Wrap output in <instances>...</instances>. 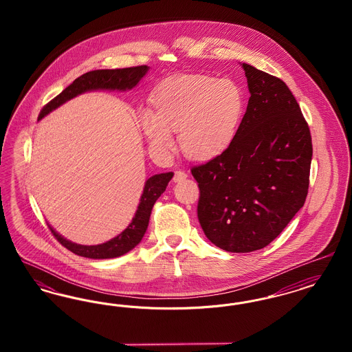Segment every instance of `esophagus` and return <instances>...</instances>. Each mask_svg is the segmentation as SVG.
<instances>
[{
	"mask_svg": "<svg viewBox=\"0 0 352 352\" xmlns=\"http://www.w3.org/2000/svg\"><path fill=\"white\" fill-rule=\"evenodd\" d=\"M186 178H187V173L186 171H184V170H177L173 179H174V182H182Z\"/></svg>",
	"mask_w": 352,
	"mask_h": 352,
	"instance_id": "esophagus-1",
	"label": "esophagus"
}]
</instances>
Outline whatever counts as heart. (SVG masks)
<instances>
[{
	"instance_id": "heart-1",
	"label": "heart",
	"mask_w": 352,
	"mask_h": 352,
	"mask_svg": "<svg viewBox=\"0 0 352 352\" xmlns=\"http://www.w3.org/2000/svg\"><path fill=\"white\" fill-rule=\"evenodd\" d=\"M154 111L141 109L138 121L151 149L166 154L175 148L174 132L184 154L211 160L227 151L241 124L245 98L231 79L184 75L164 84L153 96Z\"/></svg>"
}]
</instances>
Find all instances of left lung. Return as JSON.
Here are the masks:
<instances>
[{
    "label": "left lung",
    "instance_id": "1",
    "mask_svg": "<svg viewBox=\"0 0 352 352\" xmlns=\"http://www.w3.org/2000/svg\"><path fill=\"white\" fill-rule=\"evenodd\" d=\"M241 67L251 98L234 142L191 168L203 232L236 253L267 247L300 211L313 155L309 125L287 85L247 63Z\"/></svg>",
    "mask_w": 352,
    "mask_h": 352
}]
</instances>
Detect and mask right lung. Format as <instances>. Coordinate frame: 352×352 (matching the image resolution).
I'll list each match as a JSON object with an SVG mask.
<instances>
[{"label": "right lung", "mask_w": 352, "mask_h": 352, "mask_svg": "<svg viewBox=\"0 0 352 352\" xmlns=\"http://www.w3.org/2000/svg\"><path fill=\"white\" fill-rule=\"evenodd\" d=\"M149 67L148 66H137V67L118 68V69H95L84 74L75 79L63 89L56 98H54L50 102H47L39 113V120L49 115L51 111L56 109L59 105L65 104L66 101L71 100L72 98L84 94L87 91H96V89H118L126 91L132 89L138 82L146 75ZM173 173H162L155 174L151 177L144 187V192L141 195L140 204L134 214L131 224L121 232V234L111 239L107 243L98 244V245H80L72 243L65 239L62 234H58L51 226H49L51 232L55 239L66 247L68 251L83 256L87 258H113L122 256L129 251L142 240L144 234L146 232L149 219H151V208L155 201L161 197V194L166 190L170 179L173 178Z\"/></svg>", "instance_id": "1"}]
</instances>
